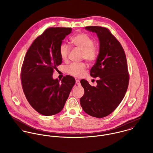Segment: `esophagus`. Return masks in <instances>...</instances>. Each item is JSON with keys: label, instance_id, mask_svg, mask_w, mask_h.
I'll return each mask as SVG.
<instances>
[{"label": "esophagus", "instance_id": "1", "mask_svg": "<svg viewBox=\"0 0 153 153\" xmlns=\"http://www.w3.org/2000/svg\"><path fill=\"white\" fill-rule=\"evenodd\" d=\"M76 85H79L81 84V83H80V81H79V80H78V79H76Z\"/></svg>", "mask_w": 153, "mask_h": 153}]
</instances>
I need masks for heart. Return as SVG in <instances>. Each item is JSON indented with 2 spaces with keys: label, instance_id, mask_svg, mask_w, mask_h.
I'll use <instances>...</instances> for the list:
<instances>
[{
  "label": "heart",
  "instance_id": "heart-1",
  "mask_svg": "<svg viewBox=\"0 0 153 153\" xmlns=\"http://www.w3.org/2000/svg\"><path fill=\"white\" fill-rule=\"evenodd\" d=\"M71 42L78 49L82 51V58L87 62H93L97 57V49L94 46V40L85 33H79L74 36ZM69 47L66 44L61 45L59 54L62 60L65 61L69 53ZM86 65L84 63L72 64L66 68L68 74L75 77H80L84 74Z\"/></svg>",
  "mask_w": 153,
  "mask_h": 153
}]
</instances>
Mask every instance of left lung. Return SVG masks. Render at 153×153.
<instances>
[{"label": "left lung", "instance_id": "left-lung-1", "mask_svg": "<svg viewBox=\"0 0 153 153\" xmlns=\"http://www.w3.org/2000/svg\"><path fill=\"white\" fill-rule=\"evenodd\" d=\"M85 29L95 32L99 40V53L90 75L100 79L96 87L90 85L87 80H81L84 94L80 104L88 115L103 118L116 109L127 90L129 75L126 56L121 45L108 29L100 26Z\"/></svg>", "mask_w": 153, "mask_h": 153}]
</instances>
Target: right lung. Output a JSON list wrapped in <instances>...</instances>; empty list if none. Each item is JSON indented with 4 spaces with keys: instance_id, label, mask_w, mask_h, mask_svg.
<instances>
[{
    "instance_id": "add662e5",
    "label": "right lung",
    "mask_w": 153,
    "mask_h": 153,
    "mask_svg": "<svg viewBox=\"0 0 153 153\" xmlns=\"http://www.w3.org/2000/svg\"><path fill=\"white\" fill-rule=\"evenodd\" d=\"M69 27H50L31 45L24 58L21 81L24 94L30 105L39 114L49 116L64 108L75 83L66 75L54 79L53 70L62 64L59 47L71 33Z\"/></svg>"
}]
</instances>
